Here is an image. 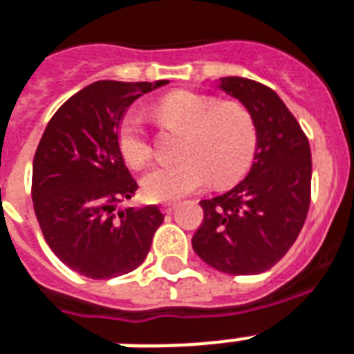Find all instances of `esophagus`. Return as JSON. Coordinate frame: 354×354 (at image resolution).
Wrapping results in <instances>:
<instances>
[{"label": "esophagus", "instance_id": "1", "mask_svg": "<svg viewBox=\"0 0 354 354\" xmlns=\"http://www.w3.org/2000/svg\"><path fill=\"white\" fill-rule=\"evenodd\" d=\"M176 207H178V203H174V202L163 203V205H162V212H163V214H172V212L176 211Z\"/></svg>", "mask_w": 354, "mask_h": 354}]
</instances>
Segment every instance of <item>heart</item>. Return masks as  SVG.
Listing matches in <instances>:
<instances>
[{
  "instance_id": "obj_1",
  "label": "heart",
  "mask_w": 354,
  "mask_h": 354,
  "mask_svg": "<svg viewBox=\"0 0 354 354\" xmlns=\"http://www.w3.org/2000/svg\"><path fill=\"white\" fill-rule=\"evenodd\" d=\"M160 118L167 125L187 131L174 163H163L142 180L143 194L152 202H174L205 185L227 187L238 182L249 169L257 149V122L240 102H223L216 96L176 93L160 105ZM125 162L145 167L154 156L151 132L140 111H129L118 132Z\"/></svg>"
}]
</instances>
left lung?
I'll use <instances>...</instances> for the list:
<instances>
[{
    "mask_svg": "<svg viewBox=\"0 0 354 354\" xmlns=\"http://www.w3.org/2000/svg\"><path fill=\"white\" fill-rule=\"evenodd\" d=\"M257 122L251 171L222 196L202 200L203 222L192 249L227 274H258L286 257L311 203V147L292 112L271 87L247 77H220Z\"/></svg>",
    "mask_w": 354,
    "mask_h": 354,
    "instance_id": "left-lung-1",
    "label": "left lung"
}]
</instances>
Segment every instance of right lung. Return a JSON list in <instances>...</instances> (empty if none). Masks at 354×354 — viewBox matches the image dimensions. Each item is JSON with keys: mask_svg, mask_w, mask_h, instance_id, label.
Here are the masks:
<instances>
[{"mask_svg": "<svg viewBox=\"0 0 354 354\" xmlns=\"http://www.w3.org/2000/svg\"><path fill=\"white\" fill-rule=\"evenodd\" d=\"M149 83H91L50 118L34 154L32 203L43 238L59 260L93 280L134 271L163 222L156 205L116 211L138 189L123 163L118 127Z\"/></svg>", "mask_w": 354, "mask_h": 354, "instance_id": "add662e5", "label": "right lung"}]
</instances>
